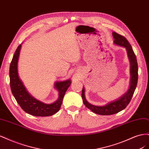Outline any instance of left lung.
<instances>
[{
  "mask_svg": "<svg viewBox=\"0 0 149 149\" xmlns=\"http://www.w3.org/2000/svg\"><path fill=\"white\" fill-rule=\"evenodd\" d=\"M114 44L125 48L130 63V83L128 91L118 100L110 102L105 106H98L91 104L86 100L84 88L82 89L81 96L84 105L91 111L100 115H112L123 111L129 104L136 88L138 80V65L136 56L127 40L116 32L112 33Z\"/></svg>",
  "mask_w": 149,
  "mask_h": 149,
  "instance_id": "8db88e82",
  "label": "left lung"
}]
</instances>
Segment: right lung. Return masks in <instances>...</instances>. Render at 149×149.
<instances>
[{
	"instance_id": "obj_1",
	"label": "right lung",
	"mask_w": 149,
	"mask_h": 149,
	"mask_svg": "<svg viewBox=\"0 0 149 149\" xmlns=\"http://www.w3.org/2000/svg\"><path fill=\"white\" fill-rule=\"evenodd\" d=\"M21 47L20 45L17 48L10 66V84L13 95L22 109L26 113L34 116H52L60 110L65 93L71 83V80L55 82V88L59 93V97L55 102L45 104L34 98L26 91L18 74L17 65Z\"/></svg>"
}]
</instances>
